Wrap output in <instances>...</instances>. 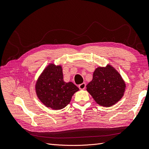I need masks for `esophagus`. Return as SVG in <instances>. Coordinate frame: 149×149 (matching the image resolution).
Returning <instances> with one entry per match:
<instances>
[{
    "label": "esophagus",
    "mask_w": 149,
    "mask_h": 149,
    "mask_svg": "<svg viewBox=\"0 0 149 149\" xmlns=\"http://www.w3.org/2000/svg\"><path fill=\"white\" fill-rule=\"evenodd\" d=\"M78 87H79V88L80 89H84L86 88V83H82V84H79Z\"/></svg>",
    "instance_id": "esophagus-1"
}]
</instances>
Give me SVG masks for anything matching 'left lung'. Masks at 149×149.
I'll list each match as a JSON object with an SVG mask.
<instances>
[{"instance_id":"1","label":"left lung","mask_w":149,"mask_h":149,"mask_svg":"<svg viewBox=\"0 0 149 149\" xmlns=\"http://www.w3.org/2000/svg\"><path fill=\"white\" fill-rule=\"evenodd\" d=\"M87 91L98 104L110 107L123 97L125 84L120 74L113 67H98L93 73V79L87 86Z\"/></svg>"}]
</instances>
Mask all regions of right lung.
<instances>
[{"label":"right lung","instance_id":"right-lung-1","mask_svg":"<svg viewBox=\"0 0 149 149\" xmlns=\"http://www.w3.org/2000/svg\"><path fill=\"white\" fill-rule=\"evenodd\" d=\"M35 90L38 99L45 106L58 110L68 104L79 88L72 82H65L61 66L51 63L40 76Z\"/></svg>","mask_w":149,"mask_h":149}]
</instances>
